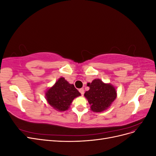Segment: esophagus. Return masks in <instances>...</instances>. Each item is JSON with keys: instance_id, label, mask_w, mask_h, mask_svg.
<instances>
[{"instance_id": "esophagus-1", "label": "esophagus", "mask_w": 156, "mask_h": 156, "mask_svg": "<svg viewBox=\"0 0 156 156\" xmlns=\"http://www.w3.org/2000/svg\"><path fill=\"white\" fill-rule=\"evenodd\" d=\"M79 92L81 94V95L82 96H83L84 95V89L83 88H81V89H79Z\"/></svg>"}]
</instances>
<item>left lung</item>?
Masks as SVG:
<instances>
[{
	"instance_id": "obj_1",
	"label": "left lung",
	"mask_w": 156,
	"mask_h": 156,
	"mask_svg": "<svg viewBox=\"0 0 156 156\" xmlns=\"http://www.w3.org/2000/svg\"><path fill=\"white\" fill-rule=\"evenodd\" d=\"M89 90L84 93L91 110L94 112H102L109 107L116 98L115 87L110 84H105L100 79H94L88 83Z\"/></svg>"
}]
</instances>
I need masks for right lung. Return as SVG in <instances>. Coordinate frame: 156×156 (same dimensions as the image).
<instances>
[{
    "instance_id": "add662e5",
    "label": "right lung",
    "mask_w": 156,
    "mask_h": 156,
    "mask_svg": "<svg viewBox=\"0 0 156 156\" xmlns=\"http://www.w3.org/2000/svg\"><path fill=\"white\" fill-rule=\"evenodd\" d=\"M80 95L73 84H69L63 77L60 78L45 94L49 104L60 111L68 109L73 99Z\"/></svg>"
}]
</instances>
